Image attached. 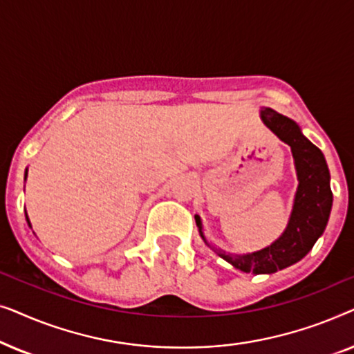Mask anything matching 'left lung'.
Here are the masks:
<instances>
[{
	"instance_id": "obj_1",
	"label": "left lung",
	"mask_w": 354,
	"mask_h": 354,
	"mask_svg": "<svg viewBox=\"0 0 354 354\" xmlns=\"http://www.w3.org/2000/svg\"><path fill=\"white\" fill-rule=\"evenodd\" d=\"M259 115L266 127L292 149L298 177L293 207L282 235L259 251L232 254L211 245L205 235L201 217L196 214L195 221L205 243L235 269L246 274H274L301 261L313 250L327 227L333 195L326 158L316 145L304 137L301 127L293 119L270 108H261Z\"/></svg>"
}]
</instances>
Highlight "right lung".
Segmentation results:
<instances>
[{
	"label": "right lung",
	"instance_id": "right-lung-1",
	"mask_svg": "<svg viewBox=\"0 0 354 354\" xmlns=\"http://www.w3.org/2000/svg\"><path fill=\"white\" fill-rule=\"evenodd\" d=\"M27 174H28V169H26V176H24V180H27ZM26 219H27V224H28V227H30V229H32V224H30V219H28V216H27V212H26Z\"/></svg>",
	"mask_w": 354,
	"mask_h": 354
}]
</instances>
